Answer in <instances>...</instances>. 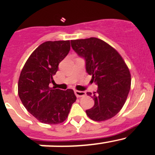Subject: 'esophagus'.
Returning <instances> with one entry per match:
<instances>
[{
  "label": "esophagus",
  "mask_w": 155,
  "mask_h": 155,
  "mask_svg": "<svg viewBox=\"0 0 155 155\" xmlns=\"http://www.w3.org/2000/svg\"><path fill=\"white\" fill-rule=\"evenodd\" d=\"M75 94L77 97H81L85 96V92L82 91H75Z\"/></svg>",
  "instance_id": "34e87169"
}]
</instances>
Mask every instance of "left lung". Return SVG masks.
<instances>
[{
  "label": "left lung",
  "instance_id": "left-lung-1",
  "mask_svg": "<svg viewBox=\"0 0 155 155\" xmlns=\"http://www.w3.org/2000/svg\"><path fill=\"white\" fill-rule=\"evenodd\" d=\"M71 46L85 59L86 72L98 86L94 94L87 92L94 101V107L85 111L87 115L96 121L112 118L125 104L130 89V73L125 62L115 48L96 37L71 40Z\"/></svg>",
  "mask_w": 155,
  "mask_h": 155
}]
</instances>
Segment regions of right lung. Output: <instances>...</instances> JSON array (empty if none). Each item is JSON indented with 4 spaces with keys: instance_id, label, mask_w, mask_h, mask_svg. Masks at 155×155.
I'll return each mask as SVG.
<instances>
[{
    "instance_id": "1",
    "label": "right lung",
    "mask_w": 155,
    "mask_h": 155,
    "mask_svg": "<svg viewBox=\"0 0 155 155\" xmlns=\"http://www.w3.org/2000/svg\"><path fill=\"white\" fill-rule=\"evenodd\" d=\"M70 40L47 41L38 46L25 64L18 94L28 111L40 122L57 124L67 119L76 97L72 89L50 87L58 64L69 53Z\"/></svg>"
}]
</instances>
